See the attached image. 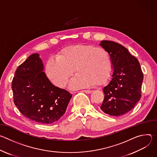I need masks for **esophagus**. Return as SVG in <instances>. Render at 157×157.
<instances>
[{
	"label": "esophagus",
	"mask_w": 157,
	"mask_h": 157,
	"mask_svg": "<svg viewBox=\"0 0 157 157\" xmlns=\"http://www.w3.org/2000/svg\"><path fill=\"white\" fill-rule=\"evenodd\" d=\"M82 92H84V93H87V94H90V93H92V91H91V90H83V91H82Z\"/></svg>",
	"instance_id": "obj_1"
}]
</instances>
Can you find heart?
I'll list each match as a JSON object with an SVG mask.
<instances>
[{"label": "heart", "mask_w": 157, "mask_h": 157, "mask_svg": "<svg viewBox=\"0 0 157 157\" xmlns=\"http://www.w3.org/2000/svg\"><path fill=\"white\" fill-rule=\"evenodd\" d=\"M111 61L109 53L103 48L87 44L67 47L50 59L45 66V73L55 86L63 88L74 73H78L70 86L77 89L96 82L101 84L109 76Z\"/></svg>", "instance_id": "b5f03b06"}]
</instances>
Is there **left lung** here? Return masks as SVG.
Masks as SVG:
<instances>
[{
	"label": "left lung",
	"mask_w": 157,
	"mask_h": 157,
	"mask_svg": "<svg viewBox=\"0 0 157 157\" xmlns=\"http://www.w3.org/2000/svg\"><path fill=\"white\" fill-rule=\"evenodd\" d=\"M99 45L109 53L113 69L110 81L102 88L104 99L101 109L107 114L120 116L140 101L143 73L138 59L122 44L102 40Z\"/></svg>",
	"instance_id": "1"
}]
</instances>
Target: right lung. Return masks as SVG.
I'll return each instance as SVG.
<instances>
[{
	"mask_svg": "<svg viewBox=\"0 0 157 157\" xmlns=\"http://www.w3.org/2000/svg\"><path fill=\"white\" fill-rule=\"evenodd\" d=\"M14 104L27 118L43 124L58 121L72 97L54 86L44 73L38 53L31 55L16 70L12 84Z\"/></svg>",
	"mask_w": 157,
	"mask_h": 157,
	"instance_id": "obj_1",
	"label": "right lung"
}]
</instances>
